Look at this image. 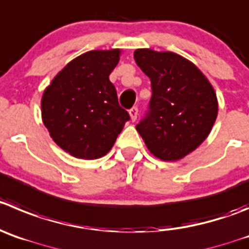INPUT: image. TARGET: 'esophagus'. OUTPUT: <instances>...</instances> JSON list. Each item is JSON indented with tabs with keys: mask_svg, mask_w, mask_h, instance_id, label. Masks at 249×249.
<instances>
[{
	"mask_svg": "<svg viewBox=\"0 0 249 249\" xmlns=\"http://www.w3.org/2000/svg\"><path fill=\"white\" fill-rule=\"evenodd\" d=\"M129 114L132 122H135V120L138 119V114H139L138 108H136V107H132V108L129 110Z\"/></svg>",
	"mask_w": 249,
	"mask_h": 249,
	"instance_id": "esophagus-1",
	"label": "esophagus"
}]
</instances>
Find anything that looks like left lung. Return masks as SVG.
Wrapping results in <instances>:
<instances>
[{
	"mask_svg": "<svg viewBox=\"0 0 249 249\" xmlns=\"http://www.w3.org/2000/svg\"><path fill=\"white\" fill-rule=\"evenodd\" d=\"M134 59L152 88L150 110L136 130L155 157L183 159L213 129L219 110L213 87L192 61L171 51L138 49Z\"/></svg>",
	"mask_w": 249,
	"mask_h": 249,
	"instance_id": "1",
	"label": "left lung"
}]
</instances>
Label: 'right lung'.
<instances>
[{"mask_svg": "<svg viewBox=\"0 0 249 249\" xmlns=\"http://www.w3.org/2000/svg\"><path fill=\"white\" fill-rule=\"evenodd\" d=\"M120 54V49L87 51L70 61L44 90V125L54 142L76 159L107 155L130 119L109 81Z\"/></svg>", "mask_w": 249, "mask_h": 249, "instance_id": "add662e5", "label": "right lung"}]
</instances>
